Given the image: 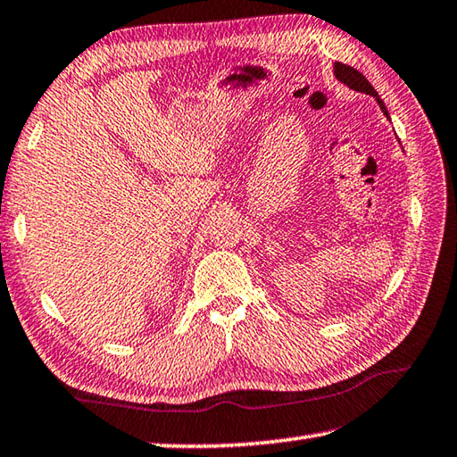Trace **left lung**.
<instances>
[{
	"instance_id": "obj_1",
	"label": "left lung",
	"mask_w": 457,
	"mask_h": 457,
	"mask_svg": "<svg viewBox=\"0 0 457 457\" xmlns=\"http://www.w3.org/2000/svg\"><path fill=\"white\" fill-rule=\"evenodd\" d=\"M335 74H337V79H338L340 82H343V84H346V87H349V88L357 90V92H365V95L375 96L378 106H381L383 112L386 114V117H389V112H386L383 100L378 98L377 90H375L373 87H370V82H369V80L365 79V76H362L359 71H354L353 66L343 64V62H337V64H335Z\"/></svg>"
}]
</instances>
